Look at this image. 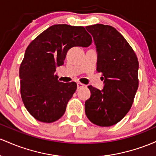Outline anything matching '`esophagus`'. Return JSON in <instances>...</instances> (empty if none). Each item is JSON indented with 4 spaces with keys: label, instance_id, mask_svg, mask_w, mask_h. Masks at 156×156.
Segmentation results:
<instances>
[{
    "label": "esophagus",
    "instance_id": "1",
    "mask_svg": "<svg viewBox=\"0 0 156 156\" xmlns=\"http://www.w3.org/2000/svg\"><path fill=\"white\" fill-rule=\"evenodd\" d=\"M85 85L84 84L81 83H77V88H81V87H85Z\"/></svg>",
    "mask_w": 156,
    "mask_h": 156
}]
</instances>
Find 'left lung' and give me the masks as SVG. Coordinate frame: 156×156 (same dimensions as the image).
<instances>
[{
  "mask_svg": "<svg viewBox=\"0 0 156 156\" xmlns=\"http://www.w3.org/2000/svg\"><path fill=\"white\" fill-rule=\"evenodd\" d=\"M98 53L97 69L102 73L103 90L88 86L90 97L85 103V114L94 125L110 127L130 111L139 87V61L127 40L113 26H87Z\"/></svg>",
  "mask_w": 156,
  "mask_h": 156,
  "instance_id": "left-lung-1",
  "label": "left lung"
}]
</instances>
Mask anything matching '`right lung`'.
<instances>
[{
    "label": "right lung",
    "mask_w": 156,
    "mask_h": 156,
    "mask_svg": "<svg viewBox=\"0 0 156 156\" xmlns=\"http://www.w3.org/2000/svg\"><path fill=\"white\" fill-rule=\"evenodd\" d=\"M91 43V36L83 26L67 24L50 26L31 42L19 73L22 100L35 119L51 123L63 116L77 85L59 82L56 67L63 65L70 48Z\"/></svg>",
    "instance_id": "obj_1"
}]
</instances>
